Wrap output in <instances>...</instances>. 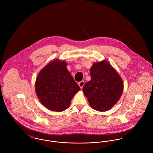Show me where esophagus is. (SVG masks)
<instances>
[{"label":"esophagus","mask_w":153,"mask_h":153,"mask_svg":"<svg viewBox=\"0 0 153 153\" xmlns=\"http://www.w3.org/2000/svg\"><path fill=\"white\" fill-rule=\"evenodd\" d=\"M84 84H85V82H84V81H81V82H79L78 83L79 86L80 87V88H81V89L83 88L84 85Z\"/></svg>","instance_id":"obj_1"}]
</instances>
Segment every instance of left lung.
I'll list each match as a JSON object with an SVG mask.
<instances>
[{
  "instance_id": "obj_1",
  "label": "left lung",
  "mask_w": 153,
  "mask_h": 153,
  "mask_svg": "<svg viewBox=\"0 0 153 153\" xmlns=\"http://www.w3.org/2000/svg\"><path fill=\"white\" fill-rule=\"evenodd\" d=\"M91 80L82 88L91 107L103 112L111 109L120 100L124 84L118 72L107 61L93 64Z\"/></svg>"
}]
</instances>
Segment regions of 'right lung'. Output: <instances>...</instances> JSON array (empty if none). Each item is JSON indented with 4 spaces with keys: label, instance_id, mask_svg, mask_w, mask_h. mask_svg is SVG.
Wrapping results in <instances>:
<instances>
[{
    "label": "right lung",
    "instance_id": "1",
    "mask_svg": "<svg viewBox=\"0 0 153 153\" xmlns=\"http://www.w3.org/2000/svg\"><path fill=\"white\" fill-rule=\"evenodd\" d=\"M65 61L53 60L39 72L35 82L36 95L49 110L61 112L67 109L80 88L66 68Z\"/></svg>",
    "mask_w": 153,
    "mask_h": 153
}]
</instances>
